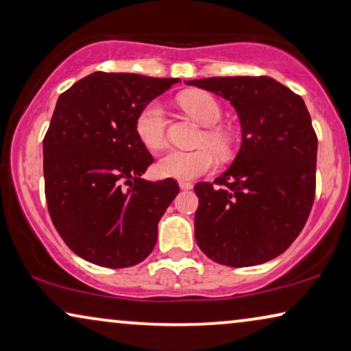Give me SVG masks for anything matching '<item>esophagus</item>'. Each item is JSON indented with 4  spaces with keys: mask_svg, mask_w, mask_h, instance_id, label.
<instances>
[{
    "mask_svg": "<svg viewBox=\"0 0 351 351\" xmlns=\"http://www.w3.org/2000/svg\"><path fill=\"white\" fill-rule=\"evenodd\" d=\"M179 186L182 190H191L193 189V184H190V182H186V180H180Z\"/></svg>",
    "mask_w": 351,
    "mask_h": 351,
    "instance_id": "obj_1",
    "label": "esophagus"
}]
</instances>
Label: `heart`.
<instances>
[{
  "label": "heart",
  "mask_w": 351,
  "mask_h": 351,
  "mask_svg": "<svg viewBox=\"0 0 351 351\" xmlns=\"http://www.w3.org/2000/svg\"><path fill=\"white\" fill-rule=\"evenodd\" d=\"M180 107L190 117H193L201 126H215L222 118V110L213 95L203 90H190L179 97ZM166 110L160 102H150L142 108L136 121V131L143 145L150 150H158L166 142ZM203 143H209L219 153H225L230 147V137L222 129H208L204 132ZM217 162L215 153L209 147L196 150H177L171 148L162 153L156 161L155 169L161 177H171L177 180H193L213 169Z\"/></svg>",
  "instance_id": "1"
}]
</instances>
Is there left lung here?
I'll return each mask as SVG.
<instances>
[{
    "instance_id": "left-lung-1",
    "label": "left lung",
    "mask_w": 351,
    "mask_h": 351,
    "mask_svg": "<svg viewBox=\"0 0 351 351\" xmlns=\"http://www.w3.org/2000/svg\"><path fill=\"white\" fill-rule=\"evenodd\" d=\"M228 100L241 145L213 186L195 185V239L220 265L252 267L294 243L315 199L318 138L304 99L270 76L185 81Z\"/></svg>"
}]
</instances>
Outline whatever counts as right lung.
<instances>
[{
    "instance_id": "right-lung-1",
    "label": "right lung",
    "mask_w": 351,
    "mask_h": 351,
    "mask_svg": "<svg viewBox=\"0 0 351 351\" xmlns=\"http://www.w3.org/2000/svg\"><path fill=\"white\" fill-rule=\"evenodd\" d=\"M177 78L95 71L57 99L43 169L52 223L76 256L126 268L153 251L176 180L142 179L153 162L136 131L138 113Z\"/></svg>"
}]
</instances>
